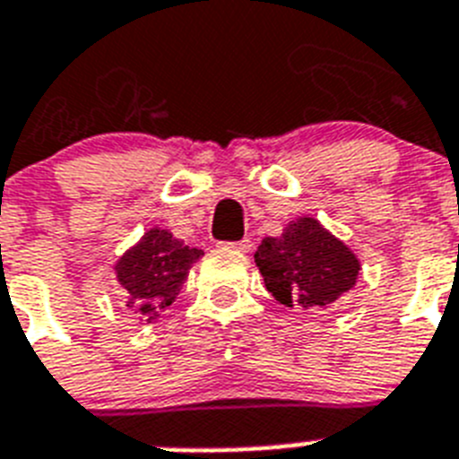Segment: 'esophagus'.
I'll return each mask as SVG.
<instances>
[{"label":"esophagus","instance_id":"obj_1","mask_svg":"<svg viewBox=\"0 0 459 459\" xmlns=\"http://www.w3.org/2000/svg\"><path fill=\"white\" fill-rule=\"evenodd\" d=\"M226 247L238 249V252H249V249H252V240H249V238H242V240L238 242H226Z\"/></svg>","mask_w":459,"mask_h":459}]
</instances>
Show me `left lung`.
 Listing matches in <instances>:
<instances>
[{"label": "left lung", "instance_id": "left-lung-1", "mask_svg": "<svg viewBox=\"0 0 459 459\" xmlns=\"http://www.w3.org/2000/svg\"><path fill=\"white\" fill-rule=\"evenodd\" d=\"M255 262L266 290L285 307L320 311L353 290L360 262L314 217L290 221L278 238H264Z\"/></svg>", "mask_w": 459, "mask_h": 459}]
</instances>
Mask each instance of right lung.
Instances as JSON below:
<instances>
[{
  "mask_svg": "<svg viewBox=\"0 0 459 459\" xmlns=\"http://www.w3.org/2000/svg\"><path fill=\"white\" fill-rule=\"evenodd\" d=\"M203 255V249L188 247L167 229L145 230L115 264L117 282L126 292V307L148 323L158 318L160 311L174 304L188 271Z\"/></svg>",
  "mask_w": 459,
  "mask_h": 459,
  "instance_id": "right-lung-1",
  "label": "right lung"
}]
</instances>
